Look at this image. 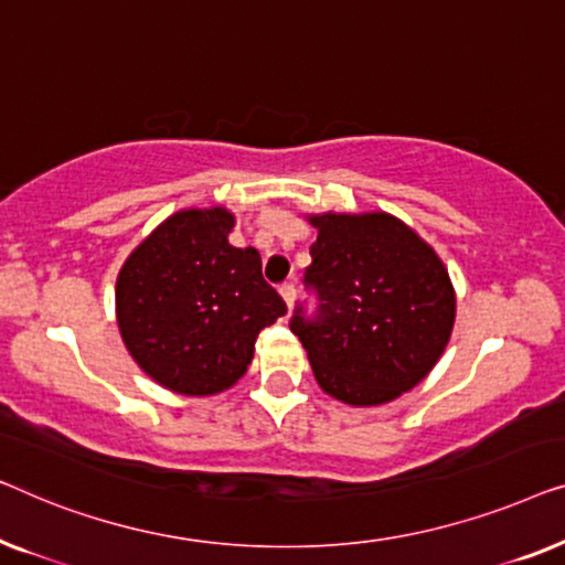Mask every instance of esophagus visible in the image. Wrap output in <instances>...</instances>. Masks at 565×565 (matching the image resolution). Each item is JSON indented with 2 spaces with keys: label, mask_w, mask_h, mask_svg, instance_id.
<instances>
[{
  "label": "esophagus",
  "mask_w": 565,
  "mask_h": 565,
  "mask_svg": "<svg viewBox=\"0 0 565 565\" xmlns=\"http://www.w3.org/2000/svg\"><path fill=\"white\" fill-rule=\"evenodd\" d=\"M279 291H281V297L286 301V307H291L294 299H297V286H294V284H281Z\"/></svg>",
  "instance_id": "esophagus-1"
}]
</instances>
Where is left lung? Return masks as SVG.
<instances>
[{
  "label": "left lung",
  "mask_w": 565,
  "mask_h": 565,
  "mask_svg": "<svg viewBox=\"0 0 565 565\" xmlns=\"http://www.w3.org/2000/svg\"><path fill=\"white\" fill-rule=\"evenodd\" d=\"M317 230L305 284L315 320L291 317L324 394L379 407L435 369L456 322L448 268L409 225L386 212L307 214Z\"/></svg>",
  "instance_id": "8db88e82"
}]
</instances>
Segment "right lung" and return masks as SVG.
<instances>
[{"label": "right lung", "mask_w": 565, "mask_h": 565, "mask_svg": "<svg viewBox=\"0 0 565 565\" xmlns=\"http://www.w3.org/2000/svg\"><path fill=\"white\" fill-rule=\"evenodd\" d=\"M225 206L166 217L117 274L115 309L122 343L156 384L212 396L248 371L258 332L286 315L264 281L256 248H235Z\"/></svg>", "instance_id": "right-lung-1"}]
</instances>
